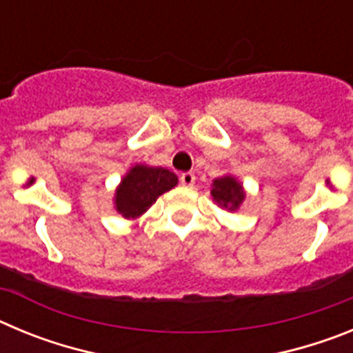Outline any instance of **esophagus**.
Listing matches in <instances>:
<instances>
[{"label":"esophagus","mask_w":353,"mask_h":353,"mask_svg":"<svg viewBox=\"0 0 353 353\" xmlns=\"http://www.w3.org/2000/svg\"><path fill=\"white\" fill-rule=\"evenodd\" d=\"M194 182H196V176L194 173H191V171H185V173L180 174V183H182V185L192 187L194 185Z\"/></svg>","instance_id":"esophagus-1"}]
</instances>
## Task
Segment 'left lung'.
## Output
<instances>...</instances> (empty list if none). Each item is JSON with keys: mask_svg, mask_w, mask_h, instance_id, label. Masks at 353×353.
<instances>
[{"mask_svg": "<svg viewBox=\"0 0 353 353\" xmlns=\"http://www.w3.org/2000/svg\"><path fill=\"white\" fill-rule=\"evenodd\" d=\"M210 192L221 207L230 208V210L239 208V205L244 201L242 185L233 176H221V179L214 180V187Z\"/></svg>", "mask_w": 353, "mask_h": 353, "instance_id": "obj_1", "label": "left lung"}]
</instances>
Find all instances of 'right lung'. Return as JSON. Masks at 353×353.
Returning a JSON list of instances; mask_svg holds the SVG:
<instances>
[{
    "label": "right lung",
    "mask_w": 353,
    "mask_h": 353,
    "mask_svg": "<svg viewBox=\"0 0 353 353\" xmlns=\"http://www.w3.org/2000/svg\"><path fill=\"white\" fill-rule=\"evenodd\" d=\"M176 183V174L166 168L134 166L117 189V210L123 217H138Z\"/></svg>",
    "instance_id": "right-lung-1"
}]
</instances>
